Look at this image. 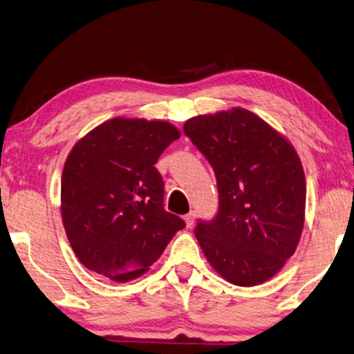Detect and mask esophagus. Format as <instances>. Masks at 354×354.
Masks as SVG:
<instances>
[{
	"mask_svg": "<svg viewBox=\"0 0 354 354\" xmlns=\"http://www.w3.org/2000/svg\"><path fill=\"white\" fill-rule=\"evenodd\" d=\"M195 216H196V215H195V212H189V214L184 216L185 226H187V227H190V226H192V224H194V223H195Z\"/></svg>",
	"mask_w": 354,
	"mask_h": 354,
	"instance_id": "34e87169",
	"label": "esophagus"
}]
</instances>
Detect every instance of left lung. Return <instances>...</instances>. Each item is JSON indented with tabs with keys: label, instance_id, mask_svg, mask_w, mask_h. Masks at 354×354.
<instances>
[{
	"label": "left lung",
	"instance_id": "left-lung-1",
	"mask_svg": "<svg viewBox=\"0 0 354 354\" xmlns=\"http://www.w3.org/2000/svg\"><path fill=\"white\" fill-rule=\"evenodd\" d=\"M184 133L215 170L220 209L198 223L210 266L236 286L272 279L300 241L306 183L292 144L252 111L235 106L199 114Z\"/></svg>",
	"mask_w": 354,
	"mask_h": 354
}]
</instances>
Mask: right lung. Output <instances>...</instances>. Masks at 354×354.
I'll return each instance as SVG.
<instances>
[{
    "instance_id": "1",
    "label": "right lung",
    "mask_w": 354,
    "mask_h": 354,
    "mask_svg": "<svg viewBox=\"0 0 354 354\" xmlns=\"http://www.w3.org/2000/svg\"><path fill=\"white\" fill-rule=\"evenodd\" d=\"M179 133L167 120L113 118L77 140L62 173L60 209L74 254L125 283L149 271L185 224L164 210L155 164Z\"/></svg>"
}]
</instances>
